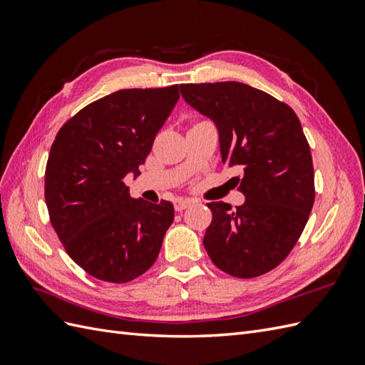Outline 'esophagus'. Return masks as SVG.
Segmentation results:
<instances>
[{"label": "esophagus", "instance_id": "34e87169", "mask_svg": "<svg viewBox=\"0 0 365 365\" xmlns=\"http://www.w3.org/2000/svg\"><path fill=\"white\" fill-rule=\"evenodd\" d=\"M191 204H192V200H190V199H177L174 202V207H175L177 212H183L185 208L190 207Z\"/></svg>", "mask_w": 365, "mask_h": 365}]
</instances>
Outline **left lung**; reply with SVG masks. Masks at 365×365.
<instances>
[{"label": "left lung", "instance_id": "8db88e82", "mask_svg": "<svg viewBox=\"0 0 365 365\" xmlns=\"http://www.w3.org/2000/svg\"><path fill=\"white\" fill-rule=\"evenodd\" d=\"M185 102L218 128L222 165L245 202H208V257L224 273L255 277L276 268L304 230L312 210L314 166L298 115L289 105L238 81L180 84Z\"/></svg>", "mask_w": 365, "mask_h": 365}]
</instances>
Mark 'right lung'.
<instances>
[{
	"mask_svg": "<svg viewBox=\"0 0 365 365\" xmlns=\"http://www.w3.org/2000/svg\"><path fill=\"white\" fill-rule=\"evenodd\" d=\"M178 84L122 89L84 106L59 130L45 169V202L67 254L100 281L144 274L174 221V205L133 199L153 139L178 100Z\"/></svg>",
	"mask_w": 365,
	"mask_h": 365,
	"instance_id": "right-lung-1",
	"label": "right lung"
}]
</instances>
